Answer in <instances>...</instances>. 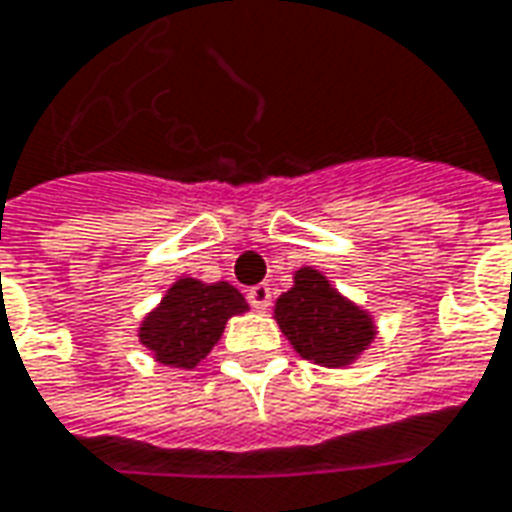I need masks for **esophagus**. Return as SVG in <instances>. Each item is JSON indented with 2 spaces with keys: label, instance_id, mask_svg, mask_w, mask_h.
<instances>
[{
  "label": "esophagus",
  "instance_id": "34e87169",
  "mask_svg": "<svg viewBox=\"0 0 512 512\" xmlns=\"http://www.w3.org/2000/svg\"><path fill=\"white\" fill-rule=\"evenodd\" d=\"M246 299H249V305L255 307V310L263 313V310L271 307V288H268V285H255V288H249Z\"/></svg>",
  "mask_w": 512,
  "mask_h": 512
}]
</instances>
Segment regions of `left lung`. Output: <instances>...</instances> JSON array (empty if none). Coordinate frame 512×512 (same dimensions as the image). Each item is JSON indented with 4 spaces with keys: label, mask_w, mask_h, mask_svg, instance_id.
<instances>
[{
    "label": "left lung",
    "mask_w": 512,
    "mask_h": 512,
    "mask_svg": "<svg viewBox=\"0 0 512 512\" xmlns=\"http://www.w3.org/2000/svg\"><path fill=\"white\" fill-rule=\"evenodd\" d=\"M282 335L299 355L327 368L352 366L377 338L368 310L346 299L318 268H299L274 305Z\"/></svg>",
    "instance_id": "left-lung-1"
}]
</instances>
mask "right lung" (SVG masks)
I'll return each instance as SVG.
<instances>
[{"instance_id": "1", "label": "right lung", "mask_w": 512, "mask_h": 512, "mask_svg": "<svg viewBox=\"0 0 512 512\" xmlns=\"http://www.w3.org/2000/svg\"><path fill=\"white\" fill-rule=\"evenodd\" d=\"M244 293L230 282H202L182 277L171 285L160 305L146 313L138 341L171 368H196L219 343L232 316L246 313Z\"/></svg>"}]
</instances>
